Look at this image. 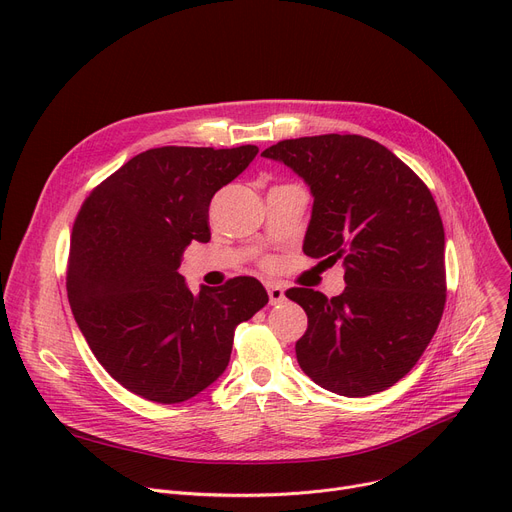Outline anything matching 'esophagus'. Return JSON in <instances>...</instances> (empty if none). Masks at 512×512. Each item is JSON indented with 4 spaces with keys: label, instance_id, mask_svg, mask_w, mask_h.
<instances>
[{
    "label": "esophagus",
    "instance_id": "1",
    "mask_svg": "<svg viewBox=\"0 0 512 512\" xmlns=\"http://www.w3.org/2000/svg\"><path fill=\"white\" fill-rule=\"evenodd\" d=\"M267 294H270V303H272V305H278V303H282V301L286 299L284 288H282L280 284H276V282L267 284Z\"/></svg>",
    "mask_w": 512,
    "mask_h": 512
}]
</instances>
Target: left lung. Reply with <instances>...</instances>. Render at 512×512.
I'll list each match as a JSON object with an SVG mask.
<instances>
[{
	"label": "left lung",
	"instance_id": "left-lung-1",
	"mask_svg": "<svg viewBox=\"0 0 512 512\" xmlns=\"http://www.w3.org/2000/svg\"><path fill=\"white\" fill-rule=\"evenodd\" d=\"M263 157L311 188L305 255L344 265L338 297L286 290L309 319L294 346L301 369L340 396L394 386L434 338L446 303L444 226L432 193L405 161L359 134L288 139Z\"/></svg>",
	"mask_w": 512,
	"mask_h": 512
}]
</instances>
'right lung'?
<instances>
[{
    "label": "right lung",
    "mask_w": 512,
    "mask_h": 512,
    "mask_svg": "<svg viewBox=\"0 0 512 512\" xmlns=\"http://www.w3.org/2000/svg\"><path fill=\"white\" fill-rule=\"evenodd\" d=\"M259 149L157 147L95 186L72 228L66 288L103 369L132 394L176 405L228 367L234 330L267 305L259 280L186 288L184 249L207 242L209 203Z\"/></svg>",
    "instance_id": "add662e5"
}]
</instances>
